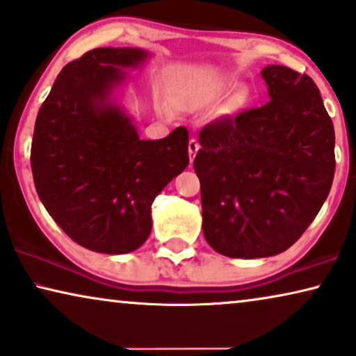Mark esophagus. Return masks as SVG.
I'll return each instance as SVG.
<instances>
[{
  "label": "esophagus",
  "instance_id": "obj_1",
  "mask_svg": "<svg viewBox=\"0 0 356 356\" xmlns=\"http://www.w3.org/2000/svg\"><path fill=\"white\" fill-rule=\"evenodd\" d=\"M199 147H201V145H199V143L196 139H191L189 140V144H188V150H189V160H194V157H196V154H197V150H199Z\"/></svg>",
  "mask_w": 356,
  "mask_h": 356
}]
</instances>
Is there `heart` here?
Listing matches in <instances>:
<instances>
[{
  "mask_svg": "<svg viewBox=\"0 0 356 356\" xmlns=\"http://www.w3.org/2000/svg\"><path fill=\"white\" fill-rule=\"evenodd\" d=\"M246 102H248L246 92H243V90L235 92V94H233L230 99L227 100L225 106H223V111H225V113H236L238 110H241L243 106H245Z\"/></svg>",
  "mask_w": 356,
  "mask_h": 356,
  "instance_id": "heart-1",
  "label": "heart"
}]
</instances>
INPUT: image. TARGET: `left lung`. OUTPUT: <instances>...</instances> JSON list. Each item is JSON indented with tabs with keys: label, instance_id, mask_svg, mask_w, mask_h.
I'll list each match as a JSON object with an SVG mask.
<instances>
[{
	"label": "left lung",
	"instance_id": "8db88e82",
	"mask_svg": "<svg viewBox=\"0 0 356 356\" xmlns=\"http://www.w3.org/2000/svg\"><path fill=\"white\" fill-rule=\"evenodd\" d=\"M270 100L204 126L194 159L202 232L228 257L284 252L329 196L335 134L318 86L286 66L262 70Z\"/></svg>",
	"mask_w": 356,
	"mask_h": 356
}]
</instances>
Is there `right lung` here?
I'll list each match as a JSON object with an SVG mask.
<instances>
[{
  "mask_svg": "<svg viewBox=\"0 0 356 356\" xmlns=\"http://www.w3.org/2000/svg\"><path fill=\"white\" fill-rule=\"evenodd\" d=\"M147 58L139 48H94L70 61L38 110L31 149L37 194L77 245L124 254L152 230L154 199L189 163L184 126L140 140L118 106L105 105L118 66Z\"/></svg>",
  "mask_w": 356,
  "mask_h": 356,
  "instance_id": "add662e5",
  "label": "right lung"
}]
</instances>
